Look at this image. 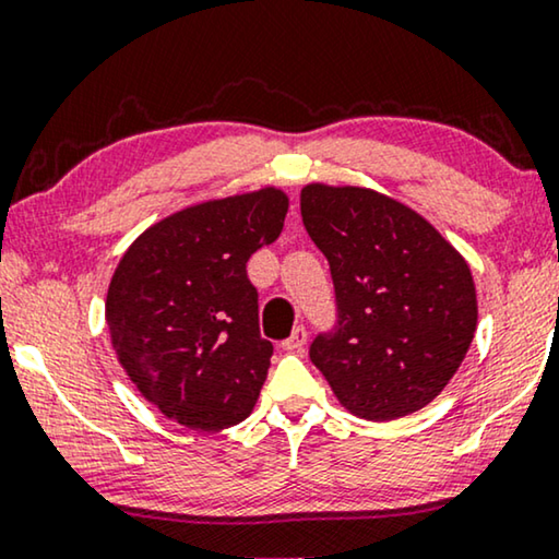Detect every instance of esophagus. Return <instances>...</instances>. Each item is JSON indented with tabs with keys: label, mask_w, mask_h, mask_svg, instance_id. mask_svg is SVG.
<instances>
[{
	"label": "esophagus",
	"mask_w": 559,
	"mask_h": 559,
	"mask_svg": "<svg viewBox=\"0 0 559 559\" xmlns=\"http://www.w3.org/2000/svg\"><path fill=\"white\" fill-rule=\"evenodd\" d=\"M305 343H308V331H305V325H297L293 335L282 341V348L289 350V354H300V350L305 348Z\"/></svg>",
	"instance_id": "34e87169"
}]
</instances>
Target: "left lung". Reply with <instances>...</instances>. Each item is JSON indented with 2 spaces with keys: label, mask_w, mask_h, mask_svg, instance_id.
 <instances>
[{
  "label": "left lung",
  "mask_w": 559,
  "mask_h": 559,
  "mask_svg": "<svg viewBox=\"0 0 559 559\" xmlns=\"http://www.w3.org/2000/svg\"><path fill=\"white\" fill-rule=\"evenodd\" d=\"M300 213L331 264L338 305L310 361L356 417L386 423L423 409L476 333L471 266L419 213L377 190L310 182Z\"/></svg>",
  "instance_id": "obj_1"
}]
</instances>
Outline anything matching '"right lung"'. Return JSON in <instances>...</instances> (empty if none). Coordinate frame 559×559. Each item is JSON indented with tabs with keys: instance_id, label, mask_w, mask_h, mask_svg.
<instances>
[{
	"instance_id": "right-lung-1",
	"label": "right lung",
	"mask_w": 559,
	"mask_h": 559,
	"mask_svg": "<svg viewBox=\"0 0 559 559\" xmlns=\"http://www.w3.org/2000/svg\"><path fill=\"white\" fill-rule=\"evenodd\" d=\"M287 205L280 188L188 205L136 236L114 272L106 325L121 369L190 430L239 425L259 400L272 343L247 262L282 234Z\"/></svg>"
}]
</instances>
